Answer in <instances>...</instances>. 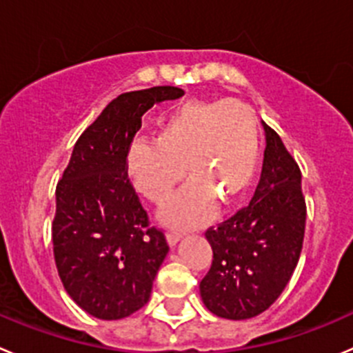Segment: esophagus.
<instances>
[{
  "label": "esophagus",
  "mask_w": 353,
  "mask_h": 353,
  "mask_svg": "<svg viewBox=\"0 0 353 353\" xmlns=\"http://www.w3.org/2000/svg\"><path fill=\"white\" fill-rule=\"evenodd\" d=\"M181 238H183V232H177V231H169V232H167V241H169L170 246L176 245V243L179 241Z\"/></svg>",
  "instance_id": "obj_1"
}]
</instances>
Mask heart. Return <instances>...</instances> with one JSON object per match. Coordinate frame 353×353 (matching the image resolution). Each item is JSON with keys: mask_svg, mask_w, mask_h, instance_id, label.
Here are the masks:
<instances>
[{"mask_svg": "<svg viewBox=\"0 0 353 353\" xmlns=\"http://www.w3.org/2000/svg\"><path fill=\"white\" fill-rule=\"evenodd\" d=\"M259 165V129L253 112L236 100H190L162 121L157 139H136L128 170L136 190L165 205L183 181L190 186L162 214L165 224L191 228L215 205L229 208L248 191Z\"/></svg>", "mask_w": 353, "mask_h": 353, "instance_id": "heart-1", "label": "heart"}]
</instances>
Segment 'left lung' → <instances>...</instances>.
Masks as SVG:
<instances>
[{
	"label": "left lung",
	"mask_w": 353,
	"mask_h": 353,
	"mask_svg": "<svg viewBox=\"0 0 353 353\" xmlns=\"http://www.w3.org/2000/svg\"><path fill=\"white\" fill-rule=\"evenodd\" d=\"M263 129L268 146L252 201L205 231L214 259L200 283L201 300L224 319H250L268 310L288 285L302 252V172L278 132L268 124Z\"/></svg>",
	"instance_id": "1"
}]
</instances>
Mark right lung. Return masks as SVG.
I'll list each match as a JSON object with an SVG mask.
<instances>
[{"mask_svg": "<svg viewBox=\"0 0 353 353\" xmlns=\"http://www.w3.org/2000/svg\"><path fill=\"white\" fill-rule=\"evenodd\" d=\"M183 94L174 85L119 94L79 136L57 184L51 238L58 276L70 299L98 319L145 307L169 252L129 181L128 153L143 114Z\"/></svg>", "mask_w": 353, "mask_h": 353, "instance_id": "right-lung-1", "label": "right lung"}]
</instances>
